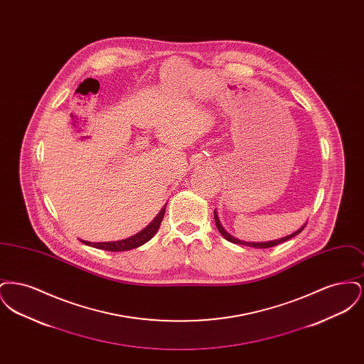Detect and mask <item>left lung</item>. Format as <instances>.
<instances>
[{
  "mask_svg": "<svg viewBox=\"0 0 364 364\" xmlns=\"http://www.w3.org/2000/svg\"><path fill=\"white\" fill-rule=\"evenodd\" d=\"M214 221H215V226H217V229H218V232L225 237L228 242H235V244H242V245H248V247H254V248H270V247H274V245H278V244H281V242H287V240H289V239H292L296 235H299L303 229H304V226L301 228V229H299V230H296L294 233L292 235H289V236H285V237H282V239H278V240H273V242H242V240H237V239H235L233 236H230L228 232H226L225 229H224V226L221 225V223H220V220H218V215H217V213L214 211Z\"/></svg>",
  "mask_w": 364,
  "mask_h": 364,
  "instance_id": "1",
  "label": "left lung"
}]
</instances>
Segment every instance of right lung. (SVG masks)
Returning <instances> with one entry per match:
<instances>
[{
  "label": "right lung",
  "mask_w": 364,
  "mask_h": 364,
  "mask_svg": "<svg viewBox=\"0 0 364 364\" xmlns=\"http://www.w3.org/2000/svg\"><path fill=\"white\" fill-rule=\"evenodd\" d=\"M165 215V208H162L159 211V214L154 218V221L149 226H146L143 230H140L139 233H136L135 236H131L128 239H124L120 242H82L87 244V245H91V247H95V248H100V250H105V251H113V252H120V251H128V250H132V248H138L140 245H143L144 242H149L158 230V228L162 223V218Z\"/></svg>",
  "instance_id": "add662e5"
}]
</instances>
